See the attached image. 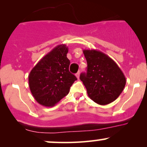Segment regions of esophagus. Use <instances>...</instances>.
<instances>
[{
  "mask_svg": "<svg viewBox=\"0 0 147 147\" xmlns=\"http://www.w3.org/2000/svg\"><path fill=\"white\" fill-rule=\"evenodd\" d=\"M76 77H77V79H79V75H80V73H79V72H77V73H76Z\"/></svg>",
  "mask_w": 147,
  "mask_h": 147,
  "instance_id": "1",
  "label": "esophagus"
}]
</instances>
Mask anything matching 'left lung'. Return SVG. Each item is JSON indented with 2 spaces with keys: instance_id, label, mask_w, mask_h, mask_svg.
<instances>
[{
  "instance_id": "obj_1",
  "label": "left lung",
  "mask_w": 147,
  "mask_h": 147,
  "mask_svg": "<svg viewBox=\"0 0 147 147\" xmlns=\"http://www.w3.org/2000/svg\"><path fill=\"white\" fill-rule=\"evenodd\" d=\"M87 72L80 79L88 97L99 105L114 102L124 90L126 77L117 64L106 54L96 50H84Z\"/></svg>"
}]
</instances>
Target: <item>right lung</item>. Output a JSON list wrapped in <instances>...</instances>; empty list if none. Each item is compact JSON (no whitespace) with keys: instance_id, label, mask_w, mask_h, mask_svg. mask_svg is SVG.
<instances>
[{"instance_id":"1","label":"right lung","mask_w":147,"mask_h":147,"mask_svg":"<svg viewBox=\"0 0 147 147\" xmlns=\"http://www.w3.org/2000/svg\"><path fill=\"white\" fill-rule=\"evenodd\" d=\"M68 48L57 45L45 55L28 76L29 87L35 100L45 107H52L68 94L77 77L69 71Z\"/></svg>"}]
</instances>
